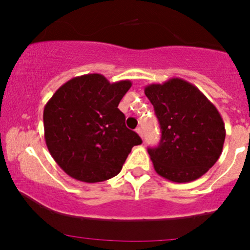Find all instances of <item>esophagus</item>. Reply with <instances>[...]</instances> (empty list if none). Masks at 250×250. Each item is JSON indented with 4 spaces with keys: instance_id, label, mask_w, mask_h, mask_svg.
Masks as SVG:
<instances>
[{
    "instance_id": "1",
    "label": "esophagus",
    "mask_w": 250,
    "mask_h": 250,
    "mask_svg": "<svg viewBox=\"0 0 250 250\" xmlns=\"http://www.w3.org/2000/svg\"><path fill=\"white\" fill-rule=\"evenodd\" d=\"M136 133L140 135V137H141V139H143V131H142L141 128H137L136 129Z\"/></svg>"
}]
</instances>
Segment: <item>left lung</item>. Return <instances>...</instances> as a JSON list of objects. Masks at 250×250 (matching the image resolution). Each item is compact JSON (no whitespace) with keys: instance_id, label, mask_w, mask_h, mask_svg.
<instances>
[{"instance_id":"left-lung-1","label":"left lung","mask_w":250,"mask_h":250,"mask_svg":"<svg viewBox=\"0 0 250 250\" xmlns=\"http://www.w3.org/2000/svg\"><path fill=\"white\" fill-rule=\"evenodd\" d=\"M145 94L162 133L160 145L148 148L155 171L176 183L205 175L219 160L226 139L216 107L199 88L179 77L148 84Z\"/></svg>"}]
</instances>
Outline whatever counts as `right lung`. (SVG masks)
Masks as SVG:
<instances>
[{"label": "right lung", "instance_id": "obj_1", "mask_svg": "<svg viewBox=\"0 0 250 250\" xmlns=\"http://www.w3.org/2000/svg\"><path fill=\"white\" fill-rule=\"evenodd\" d=\"M130 87L129 80L110 83L101 74H87L65 82L47 102L45 145L65 174L95 183L121 171L131 148L142 143L117 108Z\"/></svg>", "mask_w": 250, "mask_h": 250}]
</instances>
